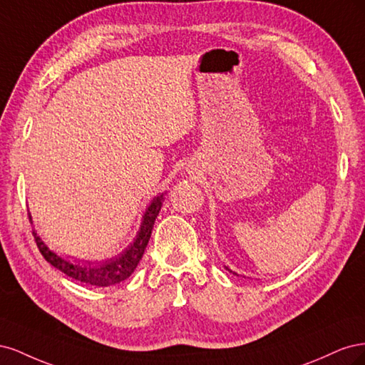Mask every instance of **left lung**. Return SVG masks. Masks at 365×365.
<instances>
[{
  "instance_id": "left-lung-1",
  "label": "left lung",
  "mask_w": 365,
  "mask_h": 365,
  "mask_svg": "<svg viewBox=\"0 0 365 365\" xmlns=\"http://www.w3.org/2000/svg\"><path fill=\"white\" fill-rule=\"evenodd\" d=\"M225 269H228V271H230V272H233V271H231V269H230V268H228V267H225ZM233 274H236V272H233ZM236 275H237V274H236Z\"/></svg>"
}]
</instances>
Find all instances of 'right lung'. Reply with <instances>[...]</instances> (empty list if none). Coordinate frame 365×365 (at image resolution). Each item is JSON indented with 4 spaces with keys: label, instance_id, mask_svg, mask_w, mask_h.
<instances>
[{
    "label": "right lung",
    "instance_id": "obj_1",
    "mask_svg": "<svg viewBox=\"0 0 365 365\" xmlns=\"http://www.w3.org/2000/svg\"><path fill=\"white\" fill-rule=\"evenodd\" d=\"M163 201L164 193H160L158 196L153 197L152 202L145 210V213H143L141 225L134 242L129 244L128 248H125L120 254H117V256L108 260H70L68 257H62L53 250H50L43 244V240L39 237L35 230H33V236H35L36 245L43 259L51 263L54 268H58L63 274H67L68 277L93 286H101V288H103V286H113L126 280L129 275L135 271L137 264L140 263L143 254H145V250L149 244L152 228L161 210Z\"/></svg>",
    "mask_w": 365,
    "mask_h": 365
}]
</instances>
